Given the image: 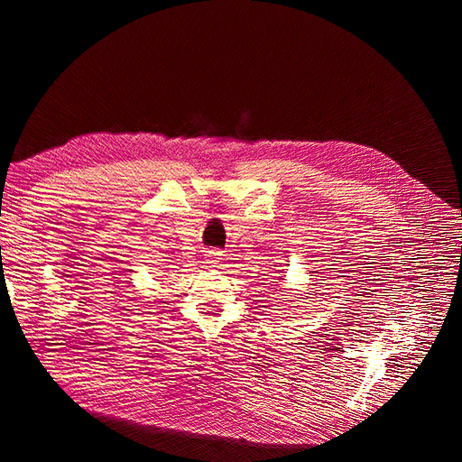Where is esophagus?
Returning a JSON list of instances; mask_svg holds the SVG:
<instances>
[{
	"mask_svg": "<svg viewBox=\"0 0 462 462\" xmlns=\"http://www.w3.org/2000/svg\"><path fill=\"white\" fill-rule=\"evenodd\" d=\"M204 260H206V263H209V265H216V263L221 260V253H219V250H206Z\"/></svg>",
	"mask_w": 462,
	"mask_h": 462,
	"instance_id": "obj_1",
	"label": "esophagus"
}]
</instances>
